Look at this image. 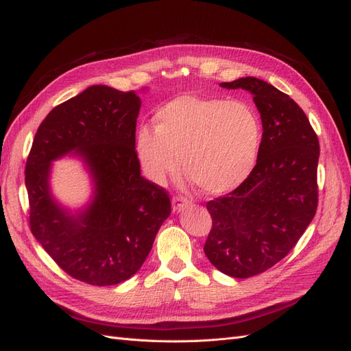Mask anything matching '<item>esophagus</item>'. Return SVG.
<instances>
[{
    "mask_svg": "<svg viewBox=\"0 0 351 351\" xmlns=\"http://www.w3.org/2000/svg\"><path fill=\"white\" fill-rule=\"evenodd\" d=\"M171 205H173V212H180L189 206V200L183 196H174L171 200Z\"/></svg>",
    "mask_w": 351,
    "mask_h": 351,
    "instance_id": "34e87169",
    "label": "esophagus"
}]
</instances>
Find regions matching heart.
<instances>
[{"instance_id": "b5f03b06", "label": "heart", "mask_w": 351, "mask_h": 351, "mask_svg": "<svg viewBox=\"0 0 351 351\" xmlns=\"http://www.w3.org/2000/svg\"><path fill=\"white\" fill-rule=\"evenodd\" d=\"M155 129L136 133V155L145 176L162 184L182 164L206 196L237 189L256 164L262 127L249 104L184 93L154 115Z\"/></svg>"}]
</instances>
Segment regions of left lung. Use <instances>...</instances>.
I'll list each match as a JSON object with an SVG mask.
<instances>
[{
	"instance_id": "8db88e82",
	"label": "left lung",
	"mask_w": 351,
	"mask_h": 351,
	"mask_svg": "<svg viewBox=\"0 0 351 351\" xmlns=\"http://www.w3.org/2000/svg\"><path fill=\"white\" fill-rule=\"evenodd\" d=\"M219 86L253 95L263 133L249 177L206 204L212 228L204 250L222 274L249 278L285 258L312 222L319 141L299 105L265 80L241 77Z\"/></svg>"
}]
</instances>
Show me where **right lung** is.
<instances>
[{
  "label": "right lung",
  "mask_w": 351,
  "mask_h": 351,
  "mask_svg": "<svg viewBox=\"0 0 351 351\" xmlns=\"http://www.w3.org/2000/svg\"><path fill=\"white\" fill-rule=\"evenodd\" d=\"M136 92L93 84L40 123L26 162L32 234L70 277L90 285L120 284L141 269L171 214L162 187L141 176L136 155ZM71 153L94 183L83 210L71 213L50 193L51 161Z\"/></svg>",
  "instance_id": "right-lung-1"
}]
</instances>
